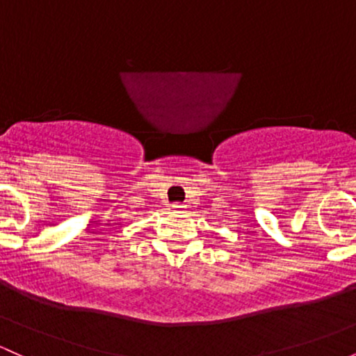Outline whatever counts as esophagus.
<instances>
[{
    "label": "esophagus",
    "mask_w": 356,
    "mask_h": 356,
    "mask_svg": "<svg viewBox=\"0 0 356 356\" xmlns=\"http://www.w3.org/2000/svg\"><path fill=\"white\" fill-rule=\"evenodd\" d=\"M182 209H184V206H182L181 202H175V204H172V211H174V213H181Z\"/></svg>",
    "instance_id": "1"
}]
</instances>
